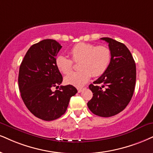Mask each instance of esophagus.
I'll return each mask as SVG.
<instances>
[{
    "label": "esophagus",
    "mask_w": 153,
    "mask_h": 153,
    "mask_svg": "<svg viewBox=\"0 0 153 153\" xmlns=\"http://www.w3.org/2000/svg\"><path fill=\"white\" fill-rule=\"evenodd\" d=\"M83 89H84V88H77V91H78L79 93H80V92L82 91Z\"/></svg>",
    "instance_id": "34e87169"
}]
</instances>
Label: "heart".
<instances>
[{
    "label": "heart",
    "instance_id": "obj_1",
    "mask_svg": "<svg viewBox=\"0 0 153 153\" xmlns=\"http://www.w3.org/2000/svg\"><path fill=\"white\" fill-rule=\"evenodd\" d=\"M70 55L74 62H79L80 71L70 74L65 77L67 84L76 87H82L91 79L101 76L108 69L111 62V52L104 45L97 46L91 43L80 42L71 49ZM55 65L60 72L68 74L72 70L73 62L63 55H58Z\"/></svg>",
    "mask_w": 153,
    "mask_h": 153
}]
</instances>
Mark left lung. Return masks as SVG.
Masks as SVG:
<instances>
[{
  "label": "left lung",
  "instance_id": "left-lung-1",
  "mask_svg": "<svg viewBox=\"0 0 153 153\" xmlns=\"http://www.w3.org/2000/svg\"><path fill=\"white\" fill-rule=\"evenodd\" d=\"M101 39L108 43L111 62L105 73L94 82V84L88 86L93 97L87 105L97 116L111 117L121 112L131 100L136 81V67L125 45L109 37Z\"/></svg>",
  "mask_w": 153,
  "mask_h": 153
}]
</instances>
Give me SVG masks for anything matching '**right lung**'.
I'll list each match as a JSON object with an SVG mask.
<instances>
[{"mask_svg":"<svg viewBox=\"0 0 153 153\" xmlns=\"http://www.w3.org/2000/svg\"><path fill=\"white\" fill-rule=\"evenodd\" d=\"M62 46L47 39L32 45L20 66L18 85L22 99L28 110L40 119L50 121L65 114L71 97L77 93L71 85L60 86L62 76L55 59Z\"/></svg>","mask_w":153,"mask_h":153,"instance_id":"obj_1","label":"right lung"}]
</instances>
